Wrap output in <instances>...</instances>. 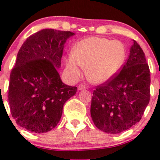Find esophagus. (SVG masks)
Listing matches in <instances>:
<instances>
[{
	"label": "esophagus",
	"mask_w": 160,
	"mask_h": 160,
	"mask_svg": "<svg viewBox=\"0 0 160 160\" xmlns=\"http://www.w3.org/2000/svg\"><path fill=\"white\" fill-rule=\"evenodd\" d=\"M86 88H87V87L85 86L84 84H82V83H81V84H80V85H79V86H78V90H84V89H86Z\"/></svg>",
	"instance_id": "34e87169"
}]
</instances>
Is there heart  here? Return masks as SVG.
I'll use <instances>...</instances> for the list:
<instances>
[{"mask_svg": "<svg viewBox=\"0 0 160 160\" xmlns=\"http://www.w3.org/2000/svg\"><path fill=\"white\" fill-rule=\"evenodd\" d=\"M125 46L118 40L90 37L77 43L67 57V69L73 78L87 67V77L94 83H103L118 73L126 58Z\"/></svg>", "mask_w": 160, "mask_h": 160, "instance_id": "b5f03b06", "label": "heart"}]
</instances>
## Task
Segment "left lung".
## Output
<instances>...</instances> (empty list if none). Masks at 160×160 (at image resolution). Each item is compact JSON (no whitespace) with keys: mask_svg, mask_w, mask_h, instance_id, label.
I'll list each match as a JSON object with an SVG mask.
<instances>
[{"mask_svg":"<svg viewBox=\"0 0 160 160\" xmlns=\"http://www.w3.org/2000/svg\"><path fill=\"white\" fill-rule=\"evenodd\" d=\"M149 100V65L134 40L122 70L110 80L95 87L90 106L92 120L106 133H120L141 120Z\"/></svg>","mask_w":160,"mask_h":160,"instance_id":"8db88e82","label":"left lung"}]
</instances>
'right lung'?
I'll return each instance as SVG.
<instances>
[{
  "label": "right lung",
  "instance_id": "obj_1",
  "mask_svg": "<svg viewBox=\"0 0 160 160\" xmlns=\"http://www.w3.org/2000/svg\"><path fill=\"white\" fill-rule=\"evenodd\" d=\"M73 32L42 29L30 35L17 55L10 75L8 101L13 118L22 128L43 133L57 125L77 87L64 84L57 68L64 45Z\"/></svg>",
  "mask_w": 160,
  "mask_h": 160
}]
</instances>
